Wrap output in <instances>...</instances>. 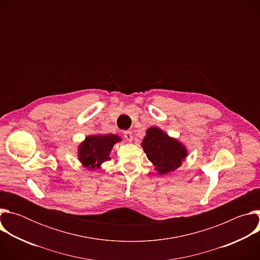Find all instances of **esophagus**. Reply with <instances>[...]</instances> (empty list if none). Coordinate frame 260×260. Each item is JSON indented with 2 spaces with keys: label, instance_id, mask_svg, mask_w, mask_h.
I'll return each mask as SVG.
<instances>
[{
  "label": "esophagus",
  "instance_id": "esophagus-1",
  "mask_svg": "<svg viewBox=\"0 0 260 260\" xmlns=\"http://www.w3.org/2000/svg\"><path fill=\"white\" fill-rule=\"evenodd\" d=\"M123 137H124V139H125L126 141H128V142H132V141H133V134H132V132H129V131L124 132V133H123Z\"/></svg>",
  "mask_w": 260,
  "mask_h": 260
}]
</instances>
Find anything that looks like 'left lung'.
Returning <instances> with one entry per match:
<instances>
[{
    "label": "left lung",
    "mask_w": 260,
    "mask_h": 260,
    "mask_svg": "<svg viewBox=\"0 0 260 260\" xmlns=\"http://www.w3.org/2000/svg\"><path fill=\"white\" fill-rule=\"evenodd\" d=\"M141 146L160 175L177 170L187 156L186 147L155 126L147 129Z\"/></svg>",
    "instance_id": "1"
}]
</instances>
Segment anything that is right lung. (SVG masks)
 I'll list each match as a JSON object with an SVG mask.
<instances>
[{"instance_id": "right-lung-1", "label": "right lung", "mask_w": 260, "mask_h": 260, "mask_svg": "<svg viewBox=\"0 0 260 260\" xmlns=\"http://www.w3.org/2000/svg\"><path fill=\"white\" fill-rule=\"evenodd\" d=\"M120 137L109 135L88 136L78 148V158L88 169H100L101 165L110 159V152Z\"/></svg>"}]
</instances>
